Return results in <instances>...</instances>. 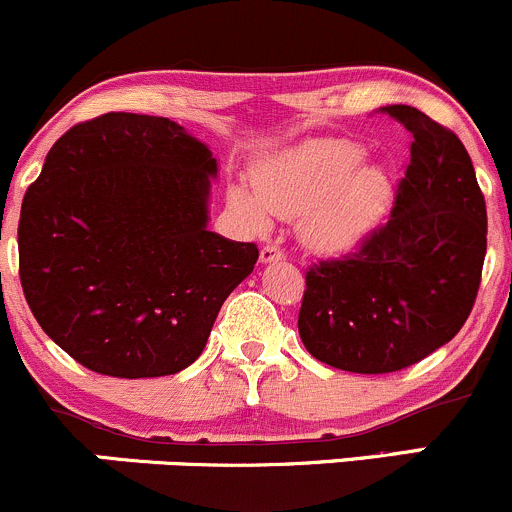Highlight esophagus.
Instances as JSON below:
<instances>
[{"label": "esophagus", "mask_w": 512, "mask_h": 512, "mask_svg": "<svg viewBox=\"0 0 512 512\" xmlns=\"http://www.w3.org/2000/svg\"><path fill=\"white\" fill-rule=\"evenodd\" d=\"M260 260L265 262V265H267V262L284 260V250L279 245H274V242H267V245L260 250Z\"/></svg>", "instance_id": "obj_1"}]
</instances>
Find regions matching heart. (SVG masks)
I'll use <instances>...</instances> for the list:
<instances>
[{"instance_id":"obj_1","label":"heart","mask_w":512,"mask_h":512,"mask_svg":"<svg viewBox=\"0 0 512 512\" xmlns=\"http://www.w3.org/2000/svg\"><path fill=\"white\" fill-rule=\"evenodd\" d=\"M365 149L351 139H309L267 159L255 176L257 193L235 188L233 203L255 228L270 211L301 218V240L316 252H343L380 218L392 198L383 166H360Z\"/></svg>"}]
</instances>
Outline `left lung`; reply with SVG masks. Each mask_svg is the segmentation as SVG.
I'll return each mask as SVG.
<instances>
[{"label": "left lung", "mask_w": 512, "mask_h": 512, "mask_svg": "<svg viewBox=\"0 0 512 512\" xmlns=\"http://www.w3.org/2000/svg\"><path fill=\"white\" fill-rule=\"evenodd\" d=\"M383 112L410 132L385 223L358 250L306 270L299 336L331 368H410L469 319L486 260V201L461 139L410 105Z\"/></svg>", "instance_id": "1"}]
</instances>
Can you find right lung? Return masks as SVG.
I'll return each mask as SVG.
<instances>
[{
    "mask_svg": "<svg viewBox=\"0 0 512 512\" xmlns=\"http://www.w3.org/2000/svg\"><path fill=\"white\" fill-rule=\"evenodd\" d=\"M215 174L211 149L166 117L107 112L68 129L19 218L21 289L48 338L112 378L188 368L260 257L208 230Z\"/></svg>",
    "mask_w": 512,
    "mask_h": 512,
    "instance_id": "right-lung-1",
    "label": "right lung"
}]
</instances>
